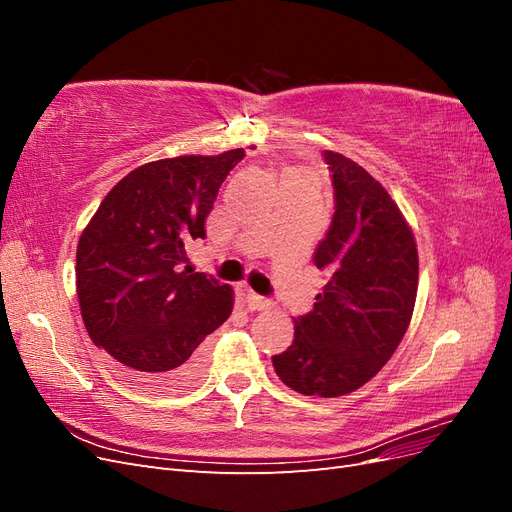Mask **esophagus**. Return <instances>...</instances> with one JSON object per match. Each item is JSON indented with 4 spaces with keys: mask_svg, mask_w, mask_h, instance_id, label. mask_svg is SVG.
Returning a JSON list of instances; mask_svg holds the SVG:
<instances>
[{
    "mask_svg": "<svg viewBox=\"0 0 512 512\" xmlns=\"http://www.w3.org/2000/svg\"><path fill=\"white\" fill-rule=\"evenodd\" d=\"M245 305L247 309H254V312H265V309H271V301L267 297H260V294L247 290L245 292Z\"/></svg>",
    "mask_w": 512,
    "mask_h": 512,
    "instance_id": "obj_1",
    "label": "esophagus"
}]
</instances>
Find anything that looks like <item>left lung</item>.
<instances>
[{
	"mask_svg": "<svg viewBox=\"0 0 512 512\" xmlns=\"http://www.w3.org/2000/svg\"><path fill=\"white\" fill-rule=\"evenodd\" d=\"M335 213L314 252L331 273L314 309L294 320L275 374L301 395L339 397L374 378L404 339L418 288V252L395 200L363 166L324 151Z\"/></svg>",
	"mask_w": 512,
	"mask_h": 512,
	"instance_id": "obj_1",
	"label": "left lung"
}]
</instances>
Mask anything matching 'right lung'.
<instances>
[{
    "mask_svg": "<svg viewBox=\"0 0 512 512\" xmlns=\"http://www.w3.org/2000/svg\"><path fill=\"white\" fill-rule=\"evenodd\" d=\"M243 149L134 168L104 196L76 247L85 329L128 382L181 393L205 374V337L228 320L232 288L179 271Z\"/></svg>",
    "mask_w": 512,
    "mask_h": 512,
    "instance_id": "obj_1",
    "label": "right lung"
}]
</instances>
